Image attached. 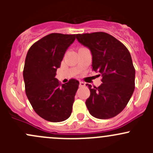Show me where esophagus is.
Returning a JSON list of instances; mask_svg holds the SVG:
<instances>
[{"instance_id":"34e87169","label":"esophagus","mask_w":153,"mask_h":153,"mask_svg":"<svg viewBox=\"0 0 153 153\" xmlns=\"http://www.w3.org/2000/svg\"><path fill=\"white\" fill-rule=\"evenodd\" d=\"M86 86V84L84 82H83V81H80L79 82V86L80 87H83V86Z\"/></svg>"}]
</instances>
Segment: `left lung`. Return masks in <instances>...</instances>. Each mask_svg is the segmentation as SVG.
Returning a JSON list of instances; mask_svg holds the SVG:
<instances>
[{
	"label": "left lung",
	"mask_w": 153,
	"mask_h": 153,
	"mask_svg": "<svg viewBox=\"0 0 153 153\" xmlns=\"http://www.w3.org/2000/svg\"><path fill=\"white\" fill-rule=\"evenodd\" d=\"M76 38L90 49L92 69L102 76L98 87L86 84L90 90L86 107L96 118H113L126 107L135 89V70L130 53L122 43L106 32L77 34Z\"/></svg>",
	"instance_id": "8db88e82"
}]
</instances>
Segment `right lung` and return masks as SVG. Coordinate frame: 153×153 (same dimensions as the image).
I'll list each match as a JSON object with an SVG mask.
<instances>
[{
    "instance_id": "1",
    "label": "right lung",
    "mask_w": 153,
    "mask_h": 153,
    "mask_svg": "<svg viewBox=\"0 0 153 153\" xmlns=\"http://www.w3.org/2000/svg\"><path fill=\"white\" fill-rule=\"evenodd\" d=\"M75 35L52 33L29 48L24 64L25 91L35 112L50 122L67 120L72 113L79 82L70 79L61 85L56 71Z\"/></svg>"
}]
</instances>
